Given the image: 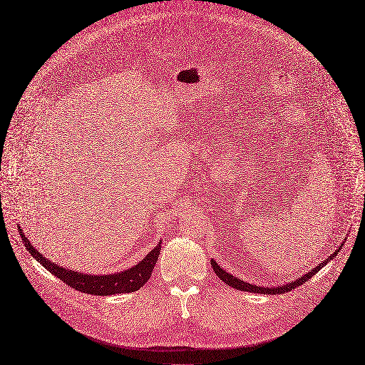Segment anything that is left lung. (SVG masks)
<instances>
[{"label":"left lung","instance_id":"left-lung-1","mask_svg":"<svg viewBox=\"0 0 365 365\" xmlns=\"http://www.w3.org/2000/svg\"><path fill=\"white\" fill-rule=\"evenodd\" d=\"M340 251V248L334 252V254H331L329 255V258H327V259H324V262L319 264V266H317L315 269H312L309 273H306V274H303L302 277H299V279H296L294 282H291V284H287V285H282V287H272V288H266V287H257V285H252V284H248V282H244V281H240V279H237V277H235L233 274H229L227 272H224L215 262L214 259H211V264H212V267H214V272L217 273V276L220 277V279L222 281V282H225V285H229V287H232V288H236V289H240V291H248V292H262V294H284V292H288V291H291V289H294V288H297V287H300V285H303L307 279H310L312 276H314L317 272H319L327 263H328V259H331L334 255H337V252Z\"/></svg>","mask_w":365,"mask_h":365}]
</instances>
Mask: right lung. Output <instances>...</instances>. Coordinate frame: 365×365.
<instances>
[{
    "label": "right lung",
    "mask_w": 365,
    "mask_h": 365,
    "mask_svg": "<svg viewBox=\"0 0 365 365\" xmlns=\"http://www.w3.org/2000/svg\"><path fill=\"white\" fill-rule=\"evenodd\" d=\"M19 233L22 236V240L25 244V248L29 251L32 257H36L37 262H40L50 273H53L61 281H63L66 285L71 288L88 292V294H98V296H111V294H123V292H133L140 289L151 276V272L154 269L155 262H158L160 254V244L153 248L148 255L143 259L141 263L136 266L118 272L114 274H106V276H95V274H83L74 270H66L55 263H51L50 259L43 257L36 248L31 245V242L25 237L22 229L19 227Z\"/></svg>",
    "instance_id": "1"
}]
</instances>
